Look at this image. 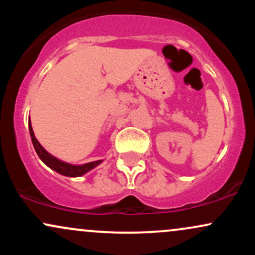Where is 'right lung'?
Masks as SVG:
<instances>
[{"label": "right lung", "instance_id": "right-lung-1", "mask_svg": "<svg viewBox=\"0 0 255 255\" xmlns=\"http://www.w3.org/2000/svg\"><path fill=\"white\" fill-rule=\"evenodd\" d=\"M28 127H30L32 144H33V146H34V150H36L37 154L39 156L40 159L43 160L44 164L48 165L49 168L52 169V170L57 171L58 174L64 175V176H69V177L81 176V175L86 174V172L90 171L91 169L96 168V166L102 163V160H96V162H91V163H87V164H83V165H72V164H68V163L62 162V160H58L57 158L51 156L50 153H48V152L44 150V148L42 147V145L38 142L36 136H34L33 129H32L31 122H30V125H28Z\"/></svg>", "mask_w": 255, "mask_h": 255}]
</instances>
